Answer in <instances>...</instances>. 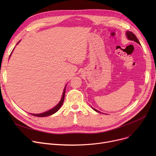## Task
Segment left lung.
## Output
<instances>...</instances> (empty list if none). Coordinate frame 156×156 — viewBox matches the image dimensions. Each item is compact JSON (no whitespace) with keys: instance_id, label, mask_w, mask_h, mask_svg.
Instances as JSON below:
<instances>
[{"instance_id":"left-lung-1","label":"left lung","mask_w":156,"mask_h":156,"mask_svg":"<svg viewBox=\"0 0 156 156\" xmlns=\"http://www.w3.org/2000/svg\"><path fill=\"white\" fill-rule=\"evenodd\" d=\"M126 36H127V37H128V38L129 40L134 41V42L138 43V44H140V42H139V41H138V38H136V37L135 36V35L133 34V33L131 32V31H126ZM93 109H94V111H95L96 112H100L99 111H97V110H96V109H94V108H93Z\"/></svg>"}]
</instances>
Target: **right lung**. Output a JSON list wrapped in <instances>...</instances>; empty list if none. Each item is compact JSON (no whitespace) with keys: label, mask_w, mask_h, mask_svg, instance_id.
I'll list each match as a JSON object with an SVG mask.
<instances>
[{"label":"right lung","mask_w":156,"mask_h":156,"mask_svg":"<svg viewBox=\"0 0 156 156\" xmlns=\"http://www.w3.org/2000/svg\"><path fill=\"white\" fill-rule=\"evenodd\" d=\"M12 53V52H11ZM65 92H66V87L64 89V91H63V94H62V98H61V101L59 102V103L57 104L55 108H54L52 109L51 110H49L45 112H44V113H42V114H31V115L33 116H37V117H45V116H50V115H52V114H54L55 112H56L57 111H58L60 108L61 107V105H62L63 102H64V95H65Z\"/></svg>","instance_id":"1"}]
</instances>
